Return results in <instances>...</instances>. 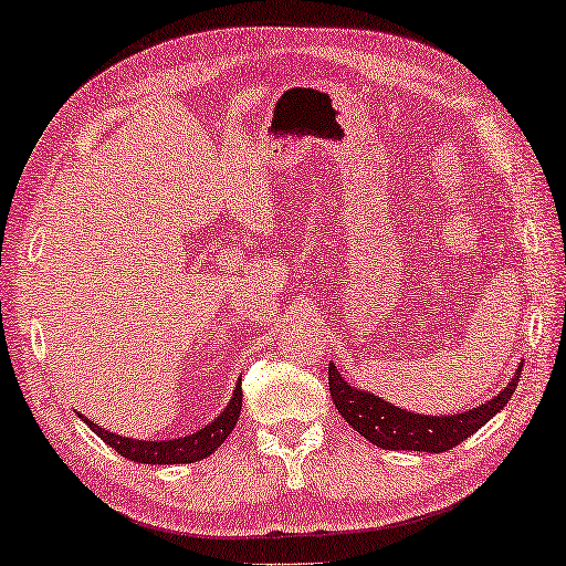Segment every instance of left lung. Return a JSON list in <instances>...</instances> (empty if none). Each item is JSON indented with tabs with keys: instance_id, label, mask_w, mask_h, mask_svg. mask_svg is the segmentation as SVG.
Returning <instances> with one entry per match:
<instances>
[{
	"instance_id": "left-lung-1",
	"label": "left lung",
	"mask_w": 566,
	"mask_h": 566,
	"mask_svg": "<svg viewBox=\"0 0 566 566\" xmlns=\"http://www.w3.org/2000/svg\"><path fill=\"white\" fill-rule=\"evenodd\" d=\"M522 365H518V370L504 390L496 392L491 400L481 402V406L455 412V416H418V412L402 410L378 398L375 392H365L347 385L343 375L335 370V363H329V396L339 416L378 448H385V451L443 453L476 433L499 410H504L518 385Z\"/></svg>"
}]
</instances>
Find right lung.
Segmentation results:
<instances>
[{"instance_id": "obj_1", "label": "right lung", "mask_w": 566, "mask_h": 566, "mask_svg": "<svg viewBox=\"0 0 566 566\" xmlns=\"http://www.w3.org/2000/svg\"><path fill=\"white\" fill-rule=\"evenodd\" d=\"M239 412H241V382L237 385L234 398L229 400V406L223 408L221 416L213 418L206 428L196 430V433L174 438V441H136V438L111 433V430H105L97 423H93L90 418H85L83 412H77V416L85 420L93 433L101 436V441L115 448V451L125 455V459H130L133 463L166 465V463H193V461L206 459V455H211L223 441H227L231 430H234Z\"/></svg>"}]
</instances>
